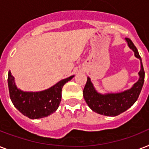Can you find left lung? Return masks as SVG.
Returning a JSON list of instances; mask_svg holds the SVG:
<instances>
[{"label":"left lung","mask_w":149,"mask_h":149,"mask_svg":"<svg viewBox=\"0 0 149 149\" xmlns=\"http://www.w3.org/2000/svg\"><path fill=\"white\" fill-rule=\"evenodd\" d=\"M128 46L134 52V56L141 60V70L139 72V81L134 84V86L128 91L122 93H108V94H100L93 87L91 82V79L87 78V81L84 89V97L88 106L94 112L102 115L114 116L119 115L130 108L135 103L141 93L145 81V71H144L141 56L134 43L128 38H126Z\"/></svg>","instance_id":"left-lung-1"}]
</instances>
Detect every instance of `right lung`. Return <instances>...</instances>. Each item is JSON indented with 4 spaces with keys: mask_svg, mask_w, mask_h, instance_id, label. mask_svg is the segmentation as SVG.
Masks as SVG:
<instances>
[{
    "mask_svg": "<svg viewBox=\"0 0 149 149\" xmlns=\"http://www.w3.org/2000/svg\"><path fill=\"white\" fill-rule=\"evenodd\" d=\"M73 76L61 80L51 88L41 92H24L18 90L14 77L8 72V84L10 98L18 111L31 119L42 118L57 110L62 98V88Z\"/></svg>",
    "mask_w": 149,
    "mask_h": 149,
    "instance_id": "right-lung-1",
    "label": "right lung"
}]
</instances>
